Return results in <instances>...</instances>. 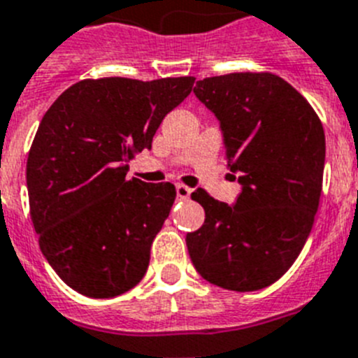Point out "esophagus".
Segmentation results:
<instances>
[{
    "label": "esophagus",
    "mask_w": 358,
    "mask_h": 358,
    "mask_svg": "<svg viewBox=\"0 0 358 358\" xmlns=\"http://www.w3.org/2000/svg\"><path fill=\"white\" fill-rule=\"evenodd\" d=\"M191 196V189L187 185H183V183H176V198L178 200H187Z\"/></svg>",
    "instance_id": "obj_1"
}]
</instances>
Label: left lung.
<instances>
[{"label":"left lung","mask_w":358,"mask_h":358,"mask_svg":"<svg viewBox=\"0 0 358 358\" xmlns=\"http://www.w3.org/2000/svg\"><path fill=\"white\" fill-rule=\"evenodd\" d=\"M194 95L220 120L227 164L241 192L234 205L203 189L192 192L205 222L185 238L189 256L216 287L261 290L294 265L312 231L322 191L324 129L308 101L273 73L207 77L198 80Z\"/></svg>","instance_id":"8db88e82"}]
</instances>
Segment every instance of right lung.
Instances as JSON below:
<instances>
[{
  "label": "right lung",
  "mask_w": 358,
  "mask_h": 358,
  "mask_svg": "<svg viewBox=\"0 0 358 358\" xmlns=\"http://www.w3.org/2000/svg\"><path fill=\"white\" fill-rule=\"evenodd\" d=\"M192 85L194 77L86 79L43 117L27 162L30 216L45 259L79 294L108 299L144 278L176 189L127 180V162L151 149Z\"/></svg>",
  "instance_id": "1"
}]
</instances>
